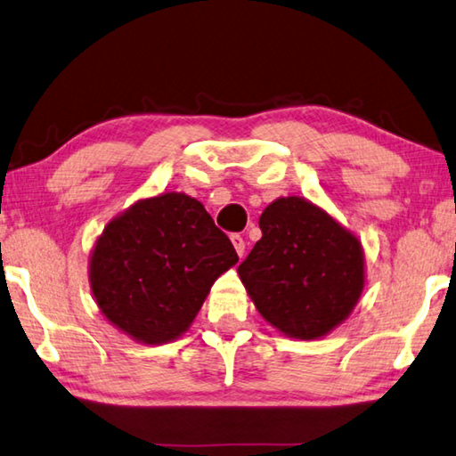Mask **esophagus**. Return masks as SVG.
I'll list each match as a JSON object with an SVG mask.
<instances>
[{"label":"esophagus","instance_id":"esophagus-1","mask_svg":"<svg viewBox=\"0 0 456 456\" xmlns=\"http://www.w3.org/2000/svg\"><path fill=\"white\" fill-rule=\"evenodd\" d=\"M231 243H233V247H235V251H237L239 256L245 255V239H243L241 235H239V233L231 235Z\"/></svg>","mask_w":456,"mask_h":456}]
</instances>
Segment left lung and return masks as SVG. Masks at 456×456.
I'll list each match as a JSON object with an SVG mask.
<instances>
[{
	"mask_svg": "<svg viewBox=\"0 0 456 456\" xmlns=\"http://www.w3.org/2000/svg\"><path fill=\"white\" fill-rule=\"evenodd\" d=\"M259 227L263 237L237 269L256 311L289 337L327 335L365 285L359 239L299 197L273 201Z\"/></svg>",
	"mask_w": 456,
	"mask_h": 456,
	"instance_id": "1",
	"label": "left lung"
}]
</instances>
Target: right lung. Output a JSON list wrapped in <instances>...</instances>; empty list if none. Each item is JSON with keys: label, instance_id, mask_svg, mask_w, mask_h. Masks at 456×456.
<instances>
[{"label": "right lung", "instance_id": "right-lung-1", "mask_svg": "<svg viewBox=\"0 0 456 456\" xmlns=\"http://www.w3.org/2000/svg\"><path fill=\"white\" fill-rule=\"evenodd\" d=\"M239 261L205 207L183 193L139 201L113 219L91 255L99 309L137 341L185 333L221 273Z\"/></svg>", "mask_w": 456, "mask_h": 456}]
</instances>
